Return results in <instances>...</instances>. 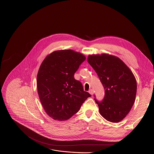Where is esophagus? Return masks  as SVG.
Returning a JSON list of instances; mask_svg holds the SVG:
<instances>
[{
	"mask_svg": "<svg viewBox=\"0 0 154 154\" xmlns=\"http://www.w3.org/2000/svg\"><path fill=\"white\" fill-rule=\"evenodd\" d=\"M89 94H90L91 95H93V94H94V90H93V89H90V90L89 91Z\"/></svg>",
	"mask_w": 154,
	"mask_h": 154,
	"instance_id": "esophagus-1",
	"label": "esophagus"
}]
</instances>
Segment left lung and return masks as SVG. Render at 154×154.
Masks as SVG:
<instances>
[{"mask_svg": "<svg viewBox=\"0 0 154 154\" xmlns=\"http://www.w3.org/2000/svg\"><path fill=\"white\" fill-rule=\"evenodd\" d=\"M87 60L105 89L103 100L94 99L100 114L110 122H120L135 102L137 81L134 75L120 59L111 54L89 55Z\"/></svg>", "mask_w": 154, "mask_h": 154, "instance_id": "1", "label": "left lung"}]
</instances>
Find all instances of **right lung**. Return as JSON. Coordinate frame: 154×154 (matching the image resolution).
<instances>
[{
  "mask_svg": "<svg viewBox=\"0 0 154 154\" xmlns=\"http://www.w3.org/2000/svg\"><path fill=\"white\" fill-rule=\"evenodd\" d=\"M85 59L83 54L65 49L53 51L42 62L37 75V92L45 111L53 119L68 120L91 96L74 77Z\"/></svg>",
  "mask_w": 154,
  "mask_h": 154,
  "instance_id": "obj_1",
  "label": "right lung"
}]
</instances>
